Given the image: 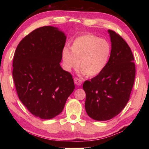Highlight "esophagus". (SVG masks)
Returning <instances> with one entry per match:
<instances>
[{
	"mask_svg": "<svg viewBox=\"0 0 149 149\" xmlns=\"http://www.w3.org/2000/svg\"><path fill=\"white\" fill-rule=\"evenodd\" d=\"M74 83L75 84L77 85V86H80V85H81V84H82V80L77 77H75L74 78Z\"/></svg>",
	"mask_w": 149,
	"mask_h": 149,
	"instance_id": "34e87169",
	"label": "esophagus"
}]
</instances>
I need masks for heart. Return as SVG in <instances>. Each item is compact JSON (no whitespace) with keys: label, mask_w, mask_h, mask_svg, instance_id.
Instances as JSON below:
<instances>
[{"label":"heart","mask_w":149,"mask_h":149,"mask_svg":"<svg viewBox=\"0 0 149 149\" xmlns=\"http://www.w3.org/2000/svg\"><path fill=\"white\" fill-rule=\"evenodd\" d=\"M111 46L107 41L91 34L77 37L73 42L71 50L65 47L62 51L63 68L67 72L77 69L80 63L83 74L88 77L97 76L108 63Z\"/></svg>","instance_id":"b5f03b06"}]
</instances>
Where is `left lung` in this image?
<instances>
[{"label": "left lung", "mask_w": 149, "mask_h": 149, "mask_svg": "<svg viewBox=\"0 0 149 149\" xmlns=\"http://www.w3.org/2000/svg\"><path fill=\"white\" fill-rule=\"evenodd\" d=\"M111 51L104 70L83 88L86 93L85 109L97 121L113 118L122 111L130 97L136 68L131 48L115 31L108 30Z\"/></svg>", "instance_id": "8db88e82"}]
</instances>
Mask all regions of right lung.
I'll return each instance as SVG.
<instances>
[{"mask_svg":"<svg viewBox=\"0 0 149 149\" xmlns=\"http://www.w3.org/2000/svg\"><path fill=\"white\" fill-rule=\"evenodd\" d=\"M66 37L52 26L34 30L15 50L13 77L19 99L42 119H51L64 108L75 89L72 75L60 66Z\"/></svg>","mask_w":149,"mask_h":149,"instance_id":"1","label":"right lung"}]
</instances>
